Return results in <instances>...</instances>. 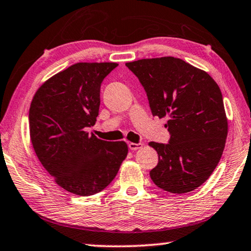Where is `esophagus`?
<instances>
[{
  "label": "esophagus",
  "mask_w": 251,
  "mask_h": 251,
  "mask_svg": "<svg viewBox=\"0 0 251 251\" xmlns=\"http://www.w3.org/2000/svg\"><path fill=\"white\" fill-rule=\"evenodd\" d=\"M142 147H143V143H133V142L128 143V148L132 150V151H136V150L141 149Z\"/></svg>",
  "instance_id": "esophagus-1"
}]
</instances>
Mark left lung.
I'll return each mask as SVG.
<instances>
[{
    "instance_id": "left-lung-1",
    "label": "left lung",
    "mask_w": 251,
    "mask_h": 251,
    "mask_svg": "<svg viewBox=\"0 0 251 251\" xmlns=\"http://www.w3.org/2000/svg\"><path fill=\"white\" fill-rule=\"evenodd\" d=\"M147 92L152 115L169 117V143L150 142L159 162L152 181L174 194L193 192L209 178L221 159L227 119L221 90L208 73L180 58L126 63Z\"/></svg>"
}]
</instances>
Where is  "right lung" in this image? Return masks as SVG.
<instances>
[{
	"label": "right lung",
	"mask_w": 251,
	"mask_h": 251,
	"mask_svg": "<svg viewBox=\"0 0 251 251\" xmlns=\"http://www.w3.org/2000/svg\"><path fill=\"white\" fill-rule=\"evenodd\" d=\"M117 63H76L45 82L29 109L30 138L56 184L78 196L101 192L113 181L128 148L90 135L99 115L100 87Z\"/></svg>",
	"instance_id": "1"
}]
</instances>
